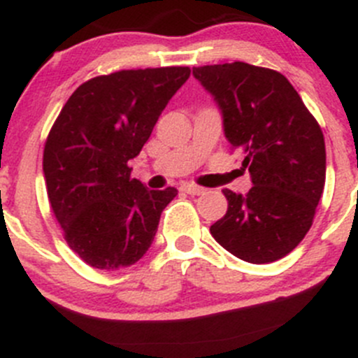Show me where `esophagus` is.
I'll return each mask as SVG.
<instances>
[{
	"instance_id": "obj_1",
	"label": "esophagus",
	"mask_w": 358,
	"mask_h": 358,
	"mask_svg": "<svg viewBox=\"0 0 358 358\" xmlns=\"http://www.w3.org/2000/svg\"><path fill=\"white\" fill-rule=\"evenodd\" d=\"M180 189H182L184 193H187V194H193V196H198V194H203L205 193L203 187L196 186V184H191V182L182 184V186H180Z\"/></svg>"
}]
</instances>
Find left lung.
Wrapping results in <instances>:
<instances>
[{
	"instance_id": "8db88e82",
	"label": "left lung",
	"mask_w": 358,
	"mask_h": 358,
	"mask_svg": "<svg viewBox=\"0 0 358 358\" xmlns=\"http://www.w3.org/2000/svg\"><path fill=\"white\" fill-rule=\"evenodd\" d=\"M222 112L224 134L243 153L252 189H224L227 212L210 226L215 241L250 264H271L305 238L326 182L320 125L289 80L245 62L193 67Z\"/></svg>"
}]
</instances>
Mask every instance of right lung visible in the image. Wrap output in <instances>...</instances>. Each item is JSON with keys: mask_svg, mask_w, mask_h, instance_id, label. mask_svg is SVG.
Masks as SVG:
<instances>
[{"mask_svg": "<svg viewBox=\"0 0 358 358\" xmlns=\"http://www.w3.org/2000/svg\"><path fill=\"white\" fill-rule=\"evenodd\" d=\"M189 67L120 70L80 84L55 120L43 155L48 198L69 246L117 271L152 246L176 187L150 191L127 162L148 141Z\"/></svg>", "mask_w": 358, "mask_h": 358, "instance_id": "1", "label": "right lung"}]
</instances>
